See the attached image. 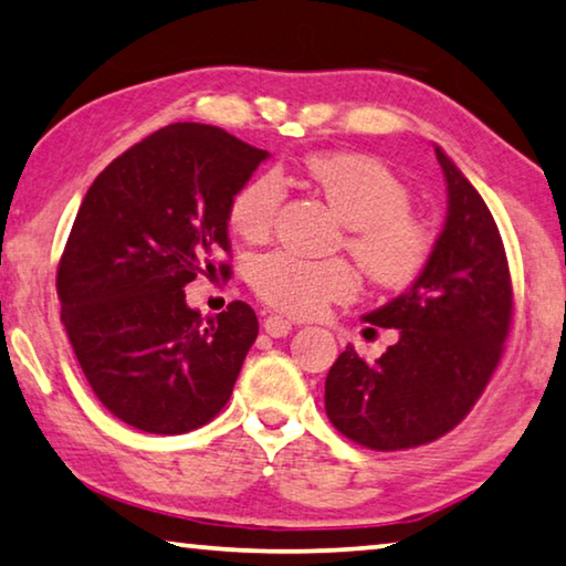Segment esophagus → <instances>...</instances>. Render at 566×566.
<instances>
[{"instance_id": "1", "label": "esophagus", "mask_w": 566, "mask_h": 566, "mask_svg": "<svg viewBox=\"0 0 566 566\" xmlns=\"http://www.w3.org/2000/svg\"><path fill=\"white\" fill-rule=\"evenodd\" d=\"M264 332L269 337H286L292 332V322L280 317V315H269L264 319Z\"/></svg>"}]
</instances>
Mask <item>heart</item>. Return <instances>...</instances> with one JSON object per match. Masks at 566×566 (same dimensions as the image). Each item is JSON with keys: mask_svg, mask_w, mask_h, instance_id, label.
I'll return each instance as SVG.
<instances>
[{"mask_svg": "<svg viewBox=\"0 0 566 566\" xmlns=\"http://www.w3.org/2000/svg\"><path fill=\"white\" fill-rule=\"evenodd\" d=\"M304 176L347 223L345 247L378 284H406L428 262L433 237L410 213V191L380 160L357 154H315ZM284 181L264 170L231 199L229 221L239 237L264 239L284 201ZM251 286L269 307L292 317H315L329 302L353 297L355 272L343 259H304L294 251H266L251 264Z\"/></svg>", "mask_w": 566, "mask_h": 566, "instance_id": "heart-1", "label": "heart"}]
</instances>
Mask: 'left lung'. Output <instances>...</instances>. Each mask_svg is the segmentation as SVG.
<instances>
[{"mask_svg":"<svg viewBox=\"0 0 566 566\" xmlns=\"http://www.w3.org/2000/svg\"><path fill=\"white\" fill-rule=\"evenodd\" d=\"M448 188L441 237L423 272L380 310L375 327L398 329L375 363L353 345L325 380L329 423L373 451H402L446 436L476 406L504 353L514 290L489 206L436 148Z\"/></svg>","mask_w":566,"mask_h":566,"instance_id":"obj_1","label":"left lung"}]
</instances>
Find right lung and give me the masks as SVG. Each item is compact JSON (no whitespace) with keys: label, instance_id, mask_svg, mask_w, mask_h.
<instances>
[{"label":"right lung","instance_id":"obj_1","mask_svg":"<svg viewBox=\"0 0 566 566\" xmlns=\"http://www.w3.org/2000/svg\"><path fill=\"white\" fill-rule=\"evenodd\" d=\"M269 154L201 123L166 125L107 166L57 266L62 325L97 400L146 433L178 436L227 406L254 310L203 319L184 286L227 276L231 199Z\"/></svg>","mask_w":566,"mask_h":566}]
</instances>
